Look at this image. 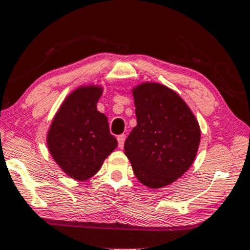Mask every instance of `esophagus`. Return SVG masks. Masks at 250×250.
Instances as JSON below:
<instances>
[{
    "label": "esophagus",
    "instance_id": "1",
    "mask_svg": "<svg viewBox=\"0 0 250 250\" xmlns=\"http://www.w3.org/2000/svg\"><path fill=\"white\" fill-rule=\"evenodd\" d=\"M125 139H126V135H125V134H121V135H118V137H117V140H118V147H119V148H123V147H124Z\"/></svg>",
    "mask_w": 250,
    "mask_h": 250
}]
</instances>
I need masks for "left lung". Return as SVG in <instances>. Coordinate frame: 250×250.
<instances>
[{
	"instance_id": "left-lung-1",
	"label": "left lung",
	"mask_w": 250,
	"mask_h": 250,
	"mask_svg": "<svg viewBox=\"0 0 250 250\" xmlns=\"http://www.w3.org/2000/svg\"><path fill=\"white\" fill-rule=\"evenodd\" d=\"M137 126L125 140L133 172L149 188L172 184L188 170L199 149L195 116L174 90L156 83L133 88Z\"/></svg>"
}]
</instances>
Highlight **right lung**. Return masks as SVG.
<instances>
[{
	"label": "right lung",
	"instance_id": "1",
	"mask_svg": "<svg viewBox=\"0 0 250 250\" xmlns=\"http://www.w3.org/2000/svg\"><path fill=\"white\" fill-rule=\"evenodd\" d=\"M102 87L80 86L62 103L51 122L47 145L62 170L73 179H89L117 147L108 118L97 111Z\"/></svg>",
	"mask_w": 250,
	"mask_h": 250
}]
</instances>
